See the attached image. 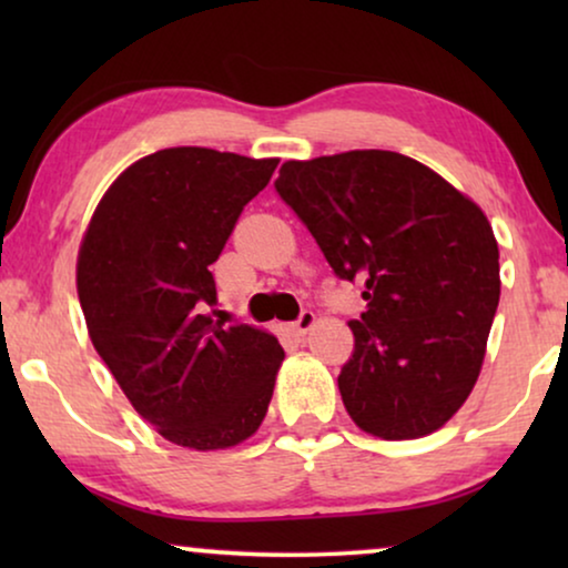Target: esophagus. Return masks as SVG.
<instances>
[{"label": "esophagus", "mask_w": 568, "mask_h": 568, "mask_svg": "<svg viewBox=\"0 0 568 568\" xmlns=\"http://www.w3.org/2000/svg\"><path fill=\"white\" fill-rule=\"evenodd\" d=\"M315 325V313H310V310H305V313H302L297 321L292 323V328H294V333H297V336H305V333L313 328Z\"/></svg>", "instance_id": "1"}]
</instances>
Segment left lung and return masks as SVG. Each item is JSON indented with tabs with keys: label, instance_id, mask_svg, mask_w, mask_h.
I'll return each instance as SVG.
<instances>
[{
	"label": "left lung",
	"instance_id": "left-lung-1",
	"mask_svg": "<svg viewBox=\"0 0 568 568\" xmlns=\"http://www.w3.org/2000/svg\"><path fill=\"white\" fill-rule=\"evenodd\" d=\"M276 191L325 261L364 286L338 390L379 439H418L453 418L484 367L499 305V245L476 201L387 150L286 160Z\"/></svg>",
	"mask_w": 568,
	"mask_h": 568
}]
</instances>
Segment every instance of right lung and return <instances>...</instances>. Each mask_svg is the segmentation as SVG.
<instances>
[{"instance_id": "add662e5", "label": "right lung", "mask_w": 568, "mask_h": 568, "mask_svg": "<svg viewBox=\"0 0 568 568\" xmlns=\"http://www.w3.org/2000/svg\"><path fill=\"white\" fill-rule=\"evenodd\" d=\"M276 165L206 146L146 154L111 183L82 235L77 294L92 346L178 447H235L266 418L284 348L204 307L216 302L209 266Z\"/></svg>"}]
</instances>
